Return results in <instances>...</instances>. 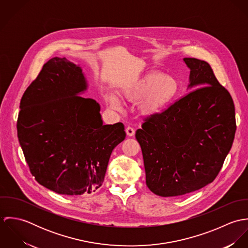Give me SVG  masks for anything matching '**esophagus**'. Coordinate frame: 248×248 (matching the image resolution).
<instances>
[{
  "label": "esophagus",
  "instance_id": "obj_1",
  "mask_svg": "<svg viewBox=\"0 0 248 248\" xmlns=\"http://www.w3.org/2000/svg\"><path fill=\"white\" fill-rule=\"evenodd\" d=\"M126 133H127V135H128L129 137H134L136 131H135V129H134L133 127H130V126H129V127L126 129Z\"/></svg>",
  "mask_w": 248,
  "mask_h": 248
}]
</instances>
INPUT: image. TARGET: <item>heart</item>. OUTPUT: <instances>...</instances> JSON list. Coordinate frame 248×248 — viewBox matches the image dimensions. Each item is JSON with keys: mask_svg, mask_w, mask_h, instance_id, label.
I'll list each match as a JSON object with an SVG mask.
<instances>
[{"mask_svg": "<svg viewBox=\"0 0 248 248\" xmlns=\"http://www.w3.org/2000/svg\"><path fill=\"white\" fill-rule=\"evenodd\" d=\"M178 89V82L175 77L165 76L157 71H151L126 89L124 94L133 101H139L142 99V113L153 115L160 112L174 100ZM108 100L110 106H119L118 100L114 96L109 95Z\"/></svg>", "mask_w": 248, "mask_h": 248, "instance_id": "b5f03b06", "label": "heart"}]
</instances>
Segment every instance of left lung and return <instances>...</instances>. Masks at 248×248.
Wrapping results in <instances>:
<instances>
[{
  "label": "left lung",
  "instance_id": "1",
  "mask_svg": "<svg viewBox=\"0 0 248 248\" xmlns=\"http://www.w3.org/2000/svg\"><path fill=\"white\" fill-rule=\"evenodd\" d=\"M183 61L190 69L189 88L195 90L144 118L136 133L146 184L160 197L186 195L211 183L232 147L237 128L233 99L210 65L197 58Z\"/></svg>",
  "mask_w": 248,
  "mask_h": 248
}]
</instances>
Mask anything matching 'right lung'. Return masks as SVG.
<instances>
[{
  "instance_id": "add662e5",
  "label": "right lung",
  "mask_w": 248,
  "mask_h": 248,
  "mask_svg": "<svg viewBox=\"0 0 248 248\" xmlns=\"http://www.w3.org/2000/svg\"><path fill=\"white\" fill-rule=\"evenodd\" d=\"M87 90L80 67L48 60L26 90L17 120L18 140L38 183L61 195L98 189L112 150L126 138L121 122L103 125L99 104Z\"/></svg>"
}]
</instances>
